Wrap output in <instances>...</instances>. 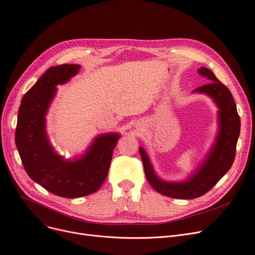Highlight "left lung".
<instances>
[{
  "instance_id": "1",
  "label": "left lung",
  "mask_w": 255,
  "mask_h": 255,
  "mask_svg": "<svg viewBox=\"0 0 255 255\" xmlns=\"http://www.w3.org/2000/svg\"><path fill=\"white\" fill-rule=\"evenodd\" d=\"M197 71L211 83L193 92L210 96L219 109L218 134L204 162L187 181L166 182L156 176L148 155L141 146L139 148L146 180L157 192L172 198L192 199L206 194L230 170L236 157L241 121L232 93L208 68L202 67Z\"/></svg>"
}]
</instances>
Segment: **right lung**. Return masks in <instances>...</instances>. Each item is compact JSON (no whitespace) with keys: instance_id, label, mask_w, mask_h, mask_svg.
Segmentation results:
<instances>
[{"instance_id":"1","label":"right lung","mask_w":255,"mask_h":255,"mask_svg":"<svg viewBox=\"0 0 255 255\" xmlns=\"http://www.w3.org/2000/svg\"><path fill=\"white\" fill-rule=\"evenodd\" d=\"M80 65L63 64L50 68L28 91L18 110L15 143L29 177L47 191L66 198L96 192L109 173L118 133L97 136L85 155L65 160L48 140L45 116L58 85L73 77Z\"/></svg>"}]
</instances>
